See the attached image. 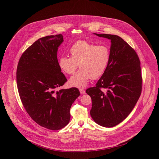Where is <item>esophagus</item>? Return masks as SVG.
I'll use <instances>...</instances> for the list:
<instances>
[{"label":"esophagus","mask_w":159,"mask_h":159,"mask_svg":"<svg viewBox=\"0 0 159 159\" xmlns=\"http://www.w3.org/2000/svg\"><path fill=\"white\" fill-rule=\"evenodd\" d=\"M79 90H80V93L81 94H84L85 93V90L84 89L81 88V89H79Z\"/></svg>","instance_id":"1"}]
</instances>
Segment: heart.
Listing matches in <instances>:
<instances>
[{"mask_svg":"<svg viewBox=\"0 0 159 159\" xmlns=\"http://www.w3.org/2000/svg\"><path fill=\"white\" fill-rule=\"evenodd\" d=\"M69 52L70 57L61 56L58 64L67 74H74L79 65L80 69L69 80L71 86L78 88L84 87L90 79L101 77L106 71L111 60V52L107 46L96 45L87 41H76Z\"/></svg>","mask_w":159,"mask_h":159,"instance_id":"1","label":"heart"}]
</instances>
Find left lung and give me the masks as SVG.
Returning a JSON list of instances; mask_svg holds the SVG:
<instances>
[{
  "mask_svg": "<svg viewBox=\"0 0 159 159\" xmlns=\"http://www.w3.org/2000/svg\"><path fill=\"white\" fill-rule=\"evenodd\" d=\"M111 40V60L95 87L86 90L92 99L90 114L98 125L113 127L122 122L137 104L142 92L140 61L136 52L117 35L96 34ZM107 88L106 92L101 88Z\"/></svg>",
  "mask_w": 159,
  "mask_h": 159,
  "instance_id": "8db88e82",
  "label": "left lung"
}]
</instances>
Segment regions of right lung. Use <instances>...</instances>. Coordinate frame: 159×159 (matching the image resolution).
Returning <instances> with one entry per match:
<instances>
[{
	"instance_id": "add662e5",
	"label": "right lung",
	"mask_w": 159,
	"mask_h": 159,
	"mask_svg": "<svg viewBox=\"0 0 159 159\" xmlns=\"http://www.w3.org/2000/svg\"><path fill=\"white\" fill-rule=\"evenodd\" d=\"M62 34L51 35L36 41L21 55L16 80L19 94L26 112L39 125L58 130L70 121V109L80 96L77 88L55 89L66 81L57 59Z\"/></svg>"
}]
</instances>
